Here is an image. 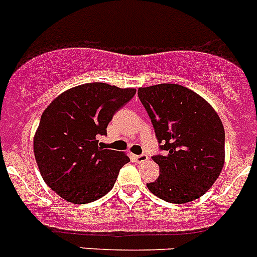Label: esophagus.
Returning <instances> with one entry per match:
<instances>
[{
	"mask_svg": "<svg viewBox=\"0 0 257 257\" xmlns=\"http://www.w3.org/2000/svg\"><path fill=\"white\" fill-rule=\"evenodd\" d=\"M134 161L138 162V163H144L148 161L147 154H140V155H134Z\"/></svg>",
	"mask_w": 257,
	"mask_h": 257,
	"instance_id": "1",
	"label": "esophagus"
}]
</instances>
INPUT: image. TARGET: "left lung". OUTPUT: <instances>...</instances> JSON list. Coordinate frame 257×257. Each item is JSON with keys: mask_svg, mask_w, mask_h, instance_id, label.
Instances as JSON below:
<instances>
[{"mask_svg": "<svg viewBox=\"0 0 257 257\" xmlns=\"http://www.w3.org/2000/svg\"><path fill=\"white\" fill-rule=\"evenodd\" d=\"M139 99L152 121L159 149L153 157L159 177L150 191L173 204L196 200L219 177L224 164V127L199 94L177 84L140 88Z\"/></svg>", "mask_w": 257, "mask_h": 257, "instance_id": "1", "label": "left lung"}]
</instances>
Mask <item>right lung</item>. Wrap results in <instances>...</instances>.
<instances>
[{"mask_svg": "<svg viewBox=\"0 0 257 257\" xmlns=\"http://www.w3.org/2000/svg\"><path fill=\"white\" fill-rule=\"evenodd\" d=\"M135 89L89 82L58 95L43 112L34 136V155L44 182L62 199L88 204L112 190L124 153L104 149L114 113L130 102Z\"/></svg>", "mask_w": 257, "mask_h": 257, "instance_id": "add662e5", "label": "right lung"}]
</instances>
